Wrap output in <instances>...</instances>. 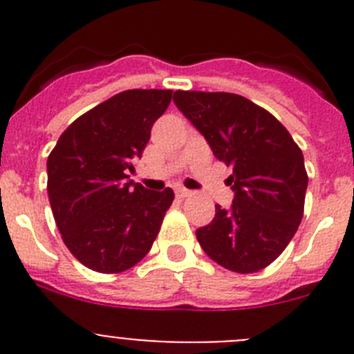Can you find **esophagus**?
Instances as JSON below:
<instances>
[{
  "instance_id": "1",
  "label": "esophagus",
  "mask_w": 354,
  "mask_h": 354,
  "mask_svg": "<svg viewBox=\"0 0 354 354\" xmlns=\"http://www.w3.org/2000/svg\"><path fill=\"white\" fill-rule=\"evenodd\" d=\"M175 195L179 196V198H186V196L192 195V192L186 189V187H175Z\"/></svg>"
}]
</instances>
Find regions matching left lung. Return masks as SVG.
<instances>
[{
	"mask_svg": "<svg viewBox=\"0 0 354 354\" xmlns=\"http://www.w3.org/2000/svg\"><path fill=\"white\" fill-rule=\"evenodd\" d=\"M174 102L212 154L232 168L228 209L196 230L209 257L236 273H257L286 250L303 218L305 161L289 131L237 93L179 92Z\"/></svg>",
	"mask_w": 354,
	"mask_h": 354,
	"instance_id": "left-lung-1",
	"label": "left lung"
}]
</instances>
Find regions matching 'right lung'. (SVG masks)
<instances>
[{
  "label": "right lung",
  "mask_w": 354,
  "mask_h": 354,
  "mask_svg": "<svg viewBox=\"0 0 354 354\" xmlns=\"http://www.w3.org/2000/svg\"><path fill=\"white\" fill-rule=\"evenodd\" d=\"M171 90H126L64 131L48 158V193L65 246L99 273H120L152 248L174 192L129 179Z\"/></svg>",
  "instance_id": "obj_1"
}]
</instances>
